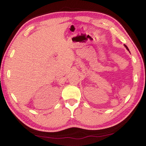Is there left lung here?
<instances>
[{
	"instance_id": "8db88e82",
	"label": "left lung",
	"mask_w": 146,
	"mask_h": 146,
	"mask_svg": "<svg viewBox=\"0 0 146 146\" xmlns=\"http://www.w3.org/2000/svg\"><path fill=\"white\" fill-rule=\"evenodd\" d=\"M124 46H125V48H126V49H127V50H129V49H128V48H127V46H126V45H125V44H124Z\"/></svg>"
}]
</instances>
